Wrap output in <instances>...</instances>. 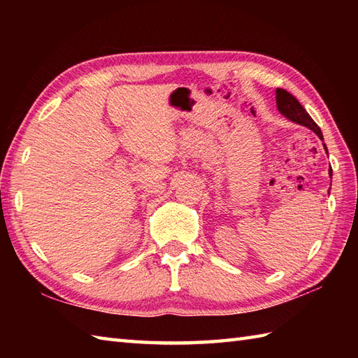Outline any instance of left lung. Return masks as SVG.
<instances>
[{
  "mask_svg": "<svg viewBox=\"0 0 358 358\" xmlns=\"http://www.w3.org/2000/svg\"><path fill=\"white\" fill-rule=\"evenodd\" d=\"M275 100H277V109L278 112L281 113V115L286 117L289 121H292V123H296L300 126H305L308 129H310L318 138H320L322 141L323 140V134H322V129L317 126L315 121L310 118L309 113L306 112V109L303 108V106L299 103V100L292 95L289 94L287 90L285 89H277L275 90ZM324 146V150L326 154H328V149H326V144L323 143ZM329 177L332 178V169L329 167Z\"/></svg>",
  "mask_w": 358,
  "mask_h": 358,
  "instance_id": "obj_1",
  "label": "left lung"
}]
</instances>
